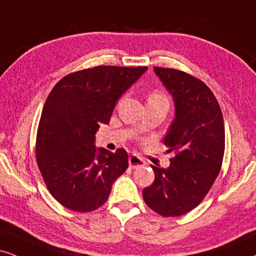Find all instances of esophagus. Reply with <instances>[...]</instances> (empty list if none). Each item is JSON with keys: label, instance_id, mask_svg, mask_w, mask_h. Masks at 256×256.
<instances>
[{"label": "esophagus", "instance_id": "esophagus-1", "mask_svg": "<svg viewBox=\"0 0 256 256\" xmlns=\"http://www.w3.org/2000/svg\"><path fill=\"white\" fill-rule=\"evenodd\" d=\"M128 164H130L131 168L144 166H145V160L142 157L137 156V154H131L130 158H128Z\"/></svg>", "mask_w": 256, "mask_h": 256}]
</instances>
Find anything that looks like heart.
Returning <instances> with one entry per match:
<instances>
[{
  "instance_id": "1",
  "label": "heart",
  "mask_w": 256,
  "mask_h": 256,
  "mask_svg": "<svg viewBox=\"0 0 256 256\" xmlns=\"http://www.w3.org/2000/svg\"><path fill=\"white\" fill-rule=\"evenodd\" d=\"M148 100H150V102H166V104H169L168 96L162 90H152V92L150 93V96H148Z\"/></svg>"
}]
</instances>
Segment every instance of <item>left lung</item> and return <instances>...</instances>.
Masks as SVG:
<instances>
[{"label": "left lung", "instance_id": "1", "mask_svg": "<svg viewBox=\"0 0 256 256\" xmlns=\"http://www.w3.org/2000/svg\"><path fill=\"white\" fill-rule=\"evenodd\" d=\"M154 72L176 106L164 137L174 157L166 169L151 166L154 180L143 190V198L157 214L172 218L195 209L214 184L224 154V122L214 93L202 80L174 68L154 67Z\"/></svg>", "mask_w": 256, "mask_h": 256}]
</instances>
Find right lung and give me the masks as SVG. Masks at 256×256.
<instances>
[{
  "label": "right lung",
  "mask_w": 256,
  "mask_h": 256,
  "mask_svg": "<svg viewBox=\"0 0 256 256\" xmlns=\"http://www.w3.org/2000/svg\"><path fill=\"white\" fill-rule=\"evenodd\" d=\"M146 66H96L67 74L53 87L38 122L35 156L48 192L73 212H88L108 200L128 169L124 148H99L94 138L108 124L122 93Z\"/></svg>",
  "instance_id": "right-lung-1"
}]
</instances>
